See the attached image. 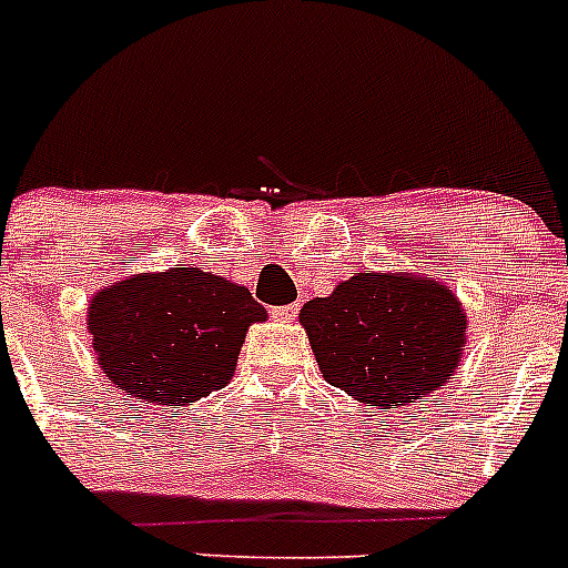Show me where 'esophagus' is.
<instances>
[{
    "instance_id": "esophagus-1",
    "label": "esophagus",
    "mask_w": 568,
    "mask_h": 568,
    "mask_svg": "<svg viewBox=\"0 0 568 568\" xmlns=\"http://www.w3.org/2000/svg\"><path fill=\"white\" fill-rule=\"evenodd\" d=\"M300 313V305H283V307H272V316L280 318V322H291V318Z\"/></svg>"
}]
</instances>
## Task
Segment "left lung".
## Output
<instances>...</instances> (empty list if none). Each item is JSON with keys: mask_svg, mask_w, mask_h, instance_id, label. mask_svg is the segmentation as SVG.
<instances>
[{"mask_svg": "<svg viewBox=\"0 0 568 568\" xmlns=\"http://www.w3.org/2000/svg\"><path fill=\"white\" fill-rule=\"evenodd\" d=\"M324 379L377 410L433 394L453 377L466 316L447 285L357 274L300 313Z\"/></svg>", "mask_w": 568, "mask_h": 568, "instance_id": "1", "label": "left lung"}]
</instances>
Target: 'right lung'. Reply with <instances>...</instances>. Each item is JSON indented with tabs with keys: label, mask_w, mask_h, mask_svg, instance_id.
Segmentation results:
<instances>
[{
	"label": "right lung",
	"mask_w": 568,
	"mask_h": 568,
	"mask_svg": "<svg viewBox=\"0 0 568 568\" xmlns=\"http://www.w3.org/2000/svg\"><path fill=\"white\" fill-rule=\"evenodd\" d=\"M252 294L202 268L135 274L99 291L88 329L104 377L146 405L169 407L224 388L252 322Z\"/></svg>",
	"instance_id": "right-lung-1"
}]
</instances>
